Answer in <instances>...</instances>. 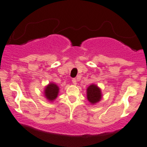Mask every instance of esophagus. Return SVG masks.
Returning <instances> with one entry per match:
<instances>
[{
    "label": "esophagus",
    "mask_w": 147,
    "mask_h": 147,
    "mask_svg": "<svg viewBox=\"0 0 147 147\" xmlns=\"http://www.w3.org/2000/svg\"><path fill=\"white\" fill-rule=\"evenodd\" d=\"M72 84H77V80L75 79V78H73V79H72Z\"/></svg>",
    "instance_id": "34e87169"
}]
</instances>
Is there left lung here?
Instances as JSON below:
<instances>
[{"mask_svg":"<svg viewBox=\"0 0 147 147\" xmlns=\"http://www.w3.org/2000/svg\"><path fill=\"white\" fill-rule=\"evenodd\" d=\"M101 89L97 85L92 84L87 89V98L92 105H95L102 100Z\"/></svg>","mask_w":147,"mask_h":147,"instance_id":"left-lung-1","label":"left lung"}]
</instances>
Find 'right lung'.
<instances>
[{"mask_svg":"<svg viewBox=\"0 0 147 147\" xmlns=\"http://www.w3.org/2000/svg\"><path fill=\"white\" fill-rule=\"evenodd\" d=\"M59 88L58 86L54 82H50L44 89V95L49 102H54L58 95Z\"/></svg>","mask_w":147,"mask_h":147,"instance_id":"add662e5","label":"right lung"}]
</instances>
